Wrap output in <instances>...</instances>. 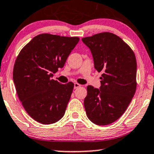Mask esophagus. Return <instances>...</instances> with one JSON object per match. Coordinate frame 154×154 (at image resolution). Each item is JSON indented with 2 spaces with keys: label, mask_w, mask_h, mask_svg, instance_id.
<instances>
[{
  "label": "esophagus",
  "mask_w": 154,
  "mask_h": 154,
  "mask_svg": "<svg viewBox=\"0 0 154 154\" xmlns=\"http://www.w3.org/2000/svg\"><path fill=\"white\" fill-rule=\"evenodd\" d=\"M79 87H81V85H79V83H77V82H75V85H74V88H75V89L79 88Z\"/></svg>",
  "instance_id": "1"
}]
</instances>
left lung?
<instances>
[{
	"instance_id": "left-lung-1",
	"label": "left lung",
	"mask_w": 154,
	"mask_h": 154,
	"mask_svg": "<svg viewBox=\"0 0 154 154\" xmlns=\"http://www.w3.org/2000/svg\"><path fill=\"white\" fill-rule=\"evenodd\" d=\"M82 40L91 50L95 69L102 72L100 90L87 87V116L96 125H108L124 113L135 95L136 56L128 44L112 33H99Z\"/></svg>"
}]
</instances>
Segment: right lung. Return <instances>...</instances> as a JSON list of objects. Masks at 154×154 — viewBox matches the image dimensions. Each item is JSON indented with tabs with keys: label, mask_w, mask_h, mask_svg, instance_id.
<instances>
[{
	"label": "right lung",
	"mask_w": 154,
	"mask_h": 154,
	"mask_svg": "<svg viewBox=\"0 0 154 154\" xmlns=\"http://www.w3.org/2000/svg\"><path fill=\"white\" fill-rule=\"evenodd\" d=\"M77 36L38 34L24 46L17 56L13 78L18 98L25 110L42 124H51L64 116L74 83L60 84L51 79L62 68Z\"/></svg>",
	"instance_id": "right-lung-1"
}]
</instances>
